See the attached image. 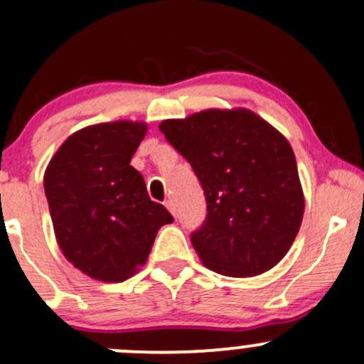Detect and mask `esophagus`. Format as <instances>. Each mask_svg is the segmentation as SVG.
Instances as JSON below:
<instances>
[{
	"instance_id": "obj_1",
	"label": "esophagus",
	"mask_w": 364,
	"mask_h": 364,
	"mask_svg": "<svg viewBox=\"0 0 364 364\" xmlns=\"http://www.w3.org/2000/svg\"><path fill=\"white\" fill-rule=\"evenodd\" d=\"M166 208L169 209L172 214H176V204H174V200H172V198H169V200H166Z\"/></svg>"
}]
</instances>
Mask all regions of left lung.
<instances>
[{
	"mask_svg": "<svg viewBox=\"0 0 364 364\" xmlns=\"http://www.w3.org/2000/svg\"><path fill=\"white\" fill-rule=\"evenodd\" d=\"M190 162L208 214L192 232L208 269L251 277L277 265L304 218L294 153L281 132L250 109H208L160 124Z\"/></svg>",
	"mask_w": 364,
	"mask_h": 364,
	"instance_id": "8db88e82",
	"label": "left lung"
}]
</instances>
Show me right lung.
<instances>
[{
	"label": "right lung",
	"instance_id": "right-lung-1",
	"mask_svg": "<svg viewBox=\"0 0 364 364\" xmlns=\"http://www.w3.org/2000/svg\"><path fill=\"white\" fill-rule=\"evenodd\" d=\"M146 134L141 122L85 127L63 143L45 172V195L64 256L83 274L122 282L150 255L171 213L148 197L131 159Z\"/></svg>",
	"mask_w": 364,
	"mask_h": 364
}]
</instances>
